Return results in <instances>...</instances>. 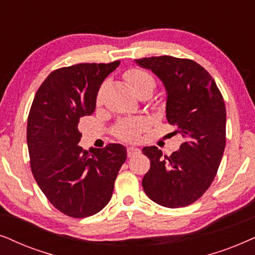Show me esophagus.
Wrapping results in <instances>:
<instances>
[{"label":"esophagus","instance_id":"esophagus-1","mask_svg":"<svg viewBox=\"0 0 255 255\" xmlns=\"http://www.w3.org/2000/svg\"><path fill=\"white\" fill-rule=\"evenodd\" d=\"M137 154H140V149L134 148V147H129V148L127 149V155H128V157H131V156L137 155Z\"/></svg>","mask_w":255,"mask_h":255}]
</instances>
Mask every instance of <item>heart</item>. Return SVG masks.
I'll return each mask as SVG.
<instances>
[{
    "label": "heart",
    "instance_id": "1",
    "mask_svg": "<svg viewBox=\"0 0 255 255\" xmlns=\"http://www.w3.org/2000/svg\"><path fill=\"white\" fill-rule=\"evenodd\" d=\"M126 80L131 90L134 91L135 94L141 93L144 90L154 91L155 88V80L152 76L147 71L141 69H131L125 74ZM103 93L104 86L100 88L99 92L97 94V105L103 103ZM147 121L143 119H134V120H125L121 121L114 129L115 136L120 138V140L127 142L137 141L140 134L147 128Z\"/></svg>",
    "mask_w": 255,
    "mask_h": 255
}]
</instances>
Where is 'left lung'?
<instances>
[{"label": "left lung", "mask_w": 255, "mask_h": 255, "mask_svg": "<svg viewBox=\"0 0 255 255\" xmlns=\"http://www.w3.org/2000/svg\"><path fill=\"white\" fill-rule=\"evenodd\" d=\"M167 88V120L184 137L179 150L163 155L144 147L150 169L142 179L144 192L165 208L195 203L212 184L226 144V108L216 81L198 63L171 56L136 59Z\"/></svg>", "instance_id": "obj_1"}]
</instances>
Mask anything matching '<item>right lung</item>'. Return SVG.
Listing matches in <instances>:
<instances>
[{
    "label": "right lung",
    "instance_id": "obj_1",
    "mask_svg": "<svg viewBox=\"0 0 255 255\" xmlns=\"http://www.w3.org/2000/svg\"><path fill=\"white\" fill-rule=\"evenodd\" d=\"M119 64L81 63L54 70L30 108L26 141L32 175L51 204L72 218L93 216L108 204L127 158L119 143L90 152L78 145V122L96 110L98 91Z\"/></svg>",
    "mask_w": 255,
    "mask_h": 255
}]
</instances>
